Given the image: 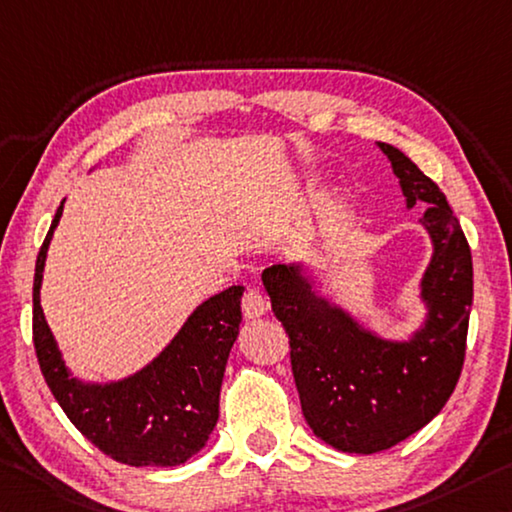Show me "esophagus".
Returning a JSON list of instances; mask_svg holds the SVG:
<instances>
[{"label":"esophagus","mask_w":512,"mask_h":512,"mask_svg":"<svg viewBox=\"0 0 512 512\" xmlns=\"http://www.w3.org/2000/svg\"><path fill=\"white\" fill-rule=\"evenodd\" d=\"M241 307H243V314H246L248 319H257V316H262V314H266V310H269V298H266L262 289L250 287V289H246V294H243V298H241Z\"/></svg>","instance_id":"1"}]
</instances>
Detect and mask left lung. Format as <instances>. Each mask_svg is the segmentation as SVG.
<instances>
[{"label":"left lung","instance_id":"8db88e82","mask_svg":"<svg viewBox=\"0 0 512 512\" xmlns=\"http://www.w3.org/2000/svg\"><path fill=\"white\" fill-rule=\"evenodd\" d=\"M408 207L426 202L421 223L435 243L424 278L426 326L410 342L369 335L316 298L294 266L262 273L275 319L289 337L291 371L303 415L316 437L346 453H378L424 428L449 401L465 364L474 298L472 250L431 177L394 145L380 143Z\"/></svg>","mask_w":512,"mask_h":512}]
</instances>
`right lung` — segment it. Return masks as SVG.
<instances>
[{
    "instance_id": "1",
    "label": "right lung",
    "mask_w": 512,
    "mask_h": 512,
    "mask_svg": "<svg viewBox=\"0 0 512 512\" xmlns=\"http://www.w3.org/2000/svg\"><path fill=\"white\" fill-rule=\"evenodd\" d=\"M63 212L56 209L38 250L34 273V348L47 387L104 456L132 467H175L207 444L218 421L225 362L241 321V285L205 300L170 346L136 376L116 385L88 387L70 378L40 310V280L47 246Z\"/></svg>"
}]
</instances>
